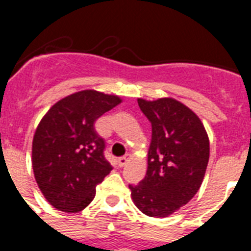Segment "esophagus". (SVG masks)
Instances as JSON below:
<instances>
[{
	"instance_id": "34e87169",
	"label": "esophagus",
	"mask_w": 251,
	"mask_h": 251,
	"mask_svg": "<svg viewBox=\"0 0 251 251\" xmlns=\"http://www.w3.org/2000/svg\"><path fill=\"white\" fill-rule=\"evenodd\" d=\"M130 159V154H126V156L121 157V158L118 159V165L121 166V167H123V166L127 165V162Z\"/></svg>"
}]
</instances>
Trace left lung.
Here are the masks:
<instances>
[{
    "instance_id": "1",
    "label": "left lung",
    "mask_w": 251,
    "mask_h": 251,
    "mask_svg": "<svg viewBox=\"0 0 251 251\" xmlns=\"http://www.w3.org/2000/svg\"><path fill=\"white\" fill-rule=\"evenodd\" d=\"M152 124L146 177L129 185L133 202L143 214L167 217L199 191L210 157V142L200 118L172 98L138 99Z\"/></svg>"
}]
</instances>
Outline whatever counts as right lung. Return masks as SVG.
<instances>
[{
	"instance_id": "obj_1",
	"label": "right lung",
	"mask_w": 251,
	"mask_h": 251,
	"mask_svg": "<svg viewBox=\"0 0 251 251\" xmlns=\"http://www.w3.org/2000/svg\"><path fill=\"white\" fill-rule=\"evenodd\" d=\"M121 101L117 95L81 90L55 103L37 126L32 141L35 179L48 202L60 211L84 210L112 171L94 123Z\"/></svg>"
}]
</instances>
